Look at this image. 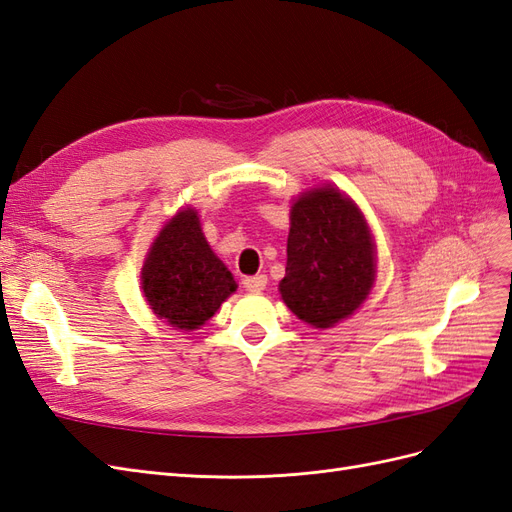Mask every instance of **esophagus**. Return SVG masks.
Here are the masks:
<instances>
[{
	"instance_id": "34e87169",
	"label": "esophagus",
	"mask_w": 512,
	"mask_h": 512,
	"mask_svg": "<svg viewBox=\"0 0 512 512\" xmlns=\"http://www.w3.org/2000/svg\"><path fill=\"white\" fill-rule=\"evenodd\" d=\"M267 286V275H250L243 280V288L250 292H260Z\"/></svg>"
}]
</instances>
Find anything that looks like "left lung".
Segmentation results:
<instances>
[{
	"instance_id": "obj_1",
	"label": "left lung",
	"mask_w": 512,
	"mask_h": 512,
	"mask_svg": "<svg viewBox=\"0 0 512 512\" xmlns=\"http://www.w3.org/2000/svg\"><path fill=\"white\" fill-rule=\"evenodd\" d=\"M286 252L282 299L316 329L348 318L374 284L369 228L335 188L312 190L292 205Z\"/></svg>"
}]
</instances>
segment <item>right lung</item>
<instances>
[{
	"label": "right lung",
	"mask_w": 512,
	"mask_h": 512,
	"mask_svg": "<svg viewBox=\"0 0 512 512\" xmlns=\"http://www.w3.org/2000/svg\"><path fill=\"white\" fill-rule=\"evenodd\" d=\"M235 288L230 271L205 241L196 211L177 213L143 267V292L153 312L177 329L192 331L218 312Z\"/></svg>",
	"instance_id": "1"
}]
</instances>
